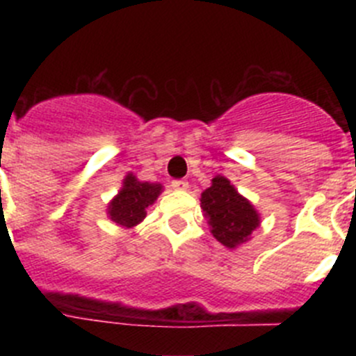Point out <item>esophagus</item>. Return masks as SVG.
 I'll return each mask as SVG.
<instances>
[{
  "label": "esophagus",
  "instance_id": "obj_1",
  "mask_svg": "<svg viewBox=\"0 0 356 356\" xmlns=\"http://www.w3.org/2000/svg\"><path fill=\"white\" fill-rule=\"evenodd\" d=\"M172 188L181 189V191H186L189 188V182L184 181V179H177V181H172Z\"/></svg>",
  "mask_w": 356,
  "mask_h": 356
}]
</instances>
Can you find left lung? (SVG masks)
Instances as JSON below:
<instances>
[{
    "instance_id": "left-lung-1",
    "label": "left lung",
    "mask_w": 356,
    "mask_h": 356,
    "mask_svg": "<svg viewBox=\"0 0 356 356\" xmlns=\"http://www.w3.org/2000/svg\"><path fill=\"white\" fill-rule=\"evenodd\" d=\"M201 208L213 238L227 248L246 243L260 225V215L253 204L224 175L211 179L210 188L201 193Z\"/></svg>"
}]
</instances>
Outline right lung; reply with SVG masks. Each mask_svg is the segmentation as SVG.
<instances>
[{
	"mask_svg": "<svg viewBox=\"0 0 356 356\" xmlns=\"http://www.w3.org/2000/svg\"><path fill=\"white\" fill-rule=\"evenodd\" d=\"M161 189V184L143 182L136 175L127 174L118 195L110 201L108 217L120 227H134L146 217V208L155 203Z\"/></svg>",
	"mask_w": 356,
	"mask_h": 356,
	"instance_id": "right-lung-1",
	"label": "right lung"
}]
</instances>
